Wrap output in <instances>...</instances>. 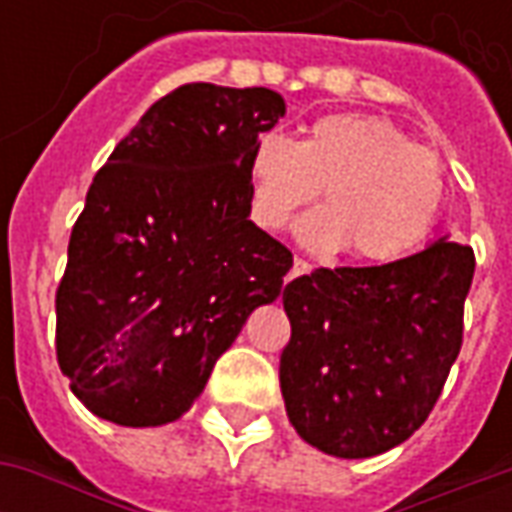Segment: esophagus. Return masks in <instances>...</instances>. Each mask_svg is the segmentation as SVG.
<instances>
[{
	"instance_id": "1",
	"label": "esophagus",
	"mask_w": 512,
	"mask_h": 512,
	"mask_svg": "<svg viewBox=\"0 0 512 512\" xmlns=\"http://www.w3.org/2000/svg\"><path fill=\"white\" fill-rule=\"evenodd\" d=\"M310 271H312L310 263H307V260H301V257H296V260H293V268H290V279L301 277V274H310Z\"/></svg>"
}]
</instances>
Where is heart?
I'll list each match as a JSON object with an SVG mask.
<instances>
[{"mask_svg":"<svg viewBox=\"0 0 512 512\" xmlns=\"http://www.w3.org/2000/svg\"><path fill=\"white\" fill-rule=\"evenodd\" d=\"M249 178L255 219L268 230L288 227L323 189L326 205L301 222V238L321 252L348 249L362 263L411 255L444 200L439 158L370 115L321 117L301 142L260 136Z\"/></svg>","mask_w":512,"mask_h":512,"instance_id":"1","label":"heart"}]
</instances>
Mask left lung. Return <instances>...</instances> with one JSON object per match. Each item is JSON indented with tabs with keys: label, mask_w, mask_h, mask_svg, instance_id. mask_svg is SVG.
<instances>
[{
	"label": "left lung",
	"mask_w": 512,
	"mask_h": 512,
	"mask_svg": "<svg viewBox=\"0 0 512 512\" xmlns=\"http://www.w3.org/2000/svg\"><path fill=\"white\" fill-rule=\"evenodd\" d=\"M474 252L447 235L395 263L285 285L279 384L290 425L334 458H373L428 419L458 359Z\"/></svg>",
	"instance_id": "8db88e82"
}]
</instances>
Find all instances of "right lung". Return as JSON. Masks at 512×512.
I'll list each match as a JSON object with an SVG mask.
<instances>
[{"mask_svg": "<svg viewBox=\"0 0 512 512\" xmlns=\"http://www.w3.org/2000/svg\"><path fill=\"white\" fill-rule=\"evenodd\" d=\"M285 112L268 87L183 84L95 175L57 290L60 370L95 417L180 419L282 293L293 255L249 219V158Z\"/></svg>", "mask_w": 512, "mask_h": 512, "instance_id": "1", "label": "right lung"}]
</instances>
